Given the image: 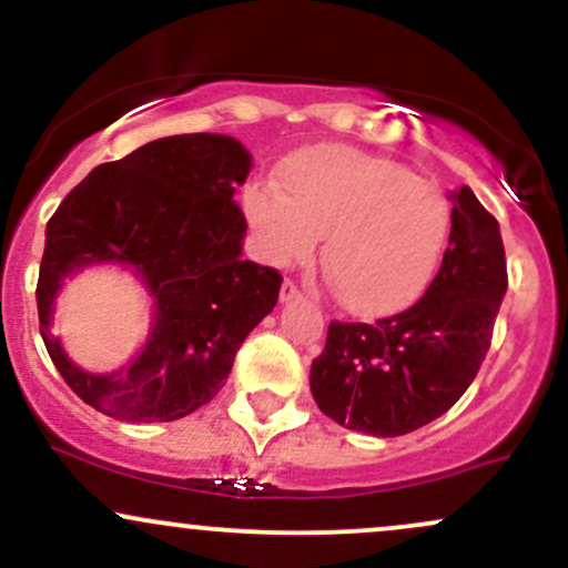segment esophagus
<instances>
[{"mask_svg": "<svg viewBox=\"0 0 568 568\" xmlns=\"http://www.w3.org/2000/svg\"><path fill=\"white\" fill-rule=\"evenodd\" d=\"M296 298H302V291H298V285L293 283V280H285L283 288H280V302L288 304V302H296Z\"/></svg>", "mask_w": 568, "mask_h": 568, "instance_id": "34e87169", "label": "esophagus"}]
</instances>
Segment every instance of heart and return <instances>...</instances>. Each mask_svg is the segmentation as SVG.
<instances>
[{"label":"heart","mask_w":568,"mask_h":568,"mask_svg":"<svg viewBox=\"0 0 568 568\" xmlns=\"http://www.w3.org/2000/svg\"><path fill=\"white\" fill-rule=\"evenodd\" d=\"M243 207L270 264L306 262L325 234L323 272L357 315H389L414 302L452 230L438 186L400 162L338 143L298 152L277 189L247 186Z\"/></svg>","instance_id":"b5f03b06"}]
</instances>
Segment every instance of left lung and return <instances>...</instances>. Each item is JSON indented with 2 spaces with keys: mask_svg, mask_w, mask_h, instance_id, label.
I'll return each instance as SVG.
<instances>
[{
  "mask_svg": "<svg viewBox=\"0 0 568 568\" xmlns=\"http://www.w3.org/2000/svg\"><path fill=\"white\" fill-rule=\"evenodd\" d=\"M452 237L425 296L393 317L328 325L310 387L325 416L395 438L446 414L470 387L507 291L499 224L473 189L452 194Z\"/></svg>",
  "mask_w": 568,
  "mask_h": 568,
  "instance_id": "1",
  "label": "left lung"
}]
</instances>
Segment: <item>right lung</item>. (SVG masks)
<instances>
[{
    "label": "right lung",
    "instance_id": "right-lung-1",
    "mask_svg": "<svg viewBox=\"0 0 568 568\" xmlns=\"http://www.w3.org/2000/svg\"><path fill=\"white\" fill-rule=\"evenodd\" d=\"M251 154L219 133L168 135L103 162L58 205L39 264V334L63 382L122 422H173L219 395L245 336L275 310L283 275L243 258L234 189ZM133 268L155 296L150 342L125 369L90 375L49 334L62 280L82 265Z\"/></svg>",
    "mask_w": 568,
    "mask_h": 568
}]
</instances>
